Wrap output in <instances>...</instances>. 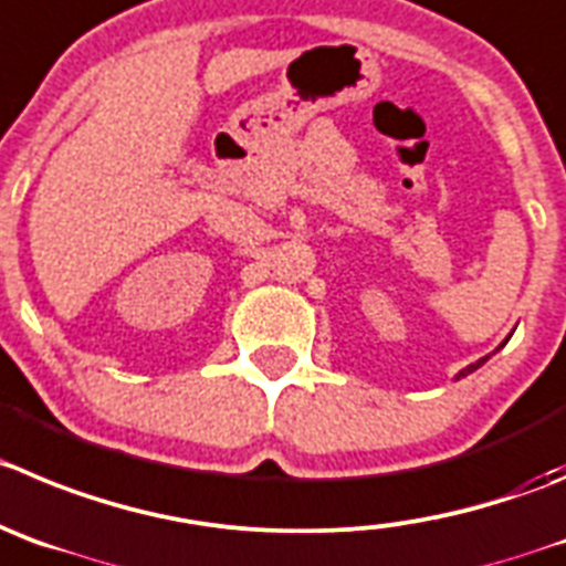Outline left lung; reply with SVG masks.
<instances>
[{
	"label": "left lung",
	"instance_id": "8db88e82",
	"mask_svg": "<svg viewBox=\"0 0 566 566\" xmlns=\"http://www.w3.org/2000/svg\"><path fill=\"white\" fill-rule=\"evenodd\" d=\"M489 357H491V355H485V357H480V360H478V363H472V366L461 368V371H458V374H455V379H461V377H467V374L478 371V368H480V366H483V363H485V360H489Z\"/></svg>",
	"mask_w": 566,
	"mask_h": 566
}]
</instances>
